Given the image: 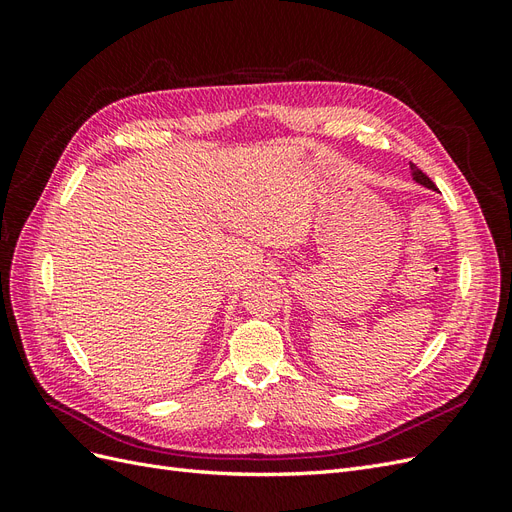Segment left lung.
<instances>
[{
    "instance_id": "1",
    "label": "left lung",
    "mask_w": 512,
    "mask_h": 512,
    "mask_svg": "<svg viewBox=\"0 0 512 512\" xmlns=\"http://www.w3.org/2000/svg\"><path fill=\"white\" fill-rule=\"evenodd\" d=\"M410 170H412V179H414L416 183L425 185V188H429V190H436V185H433V181L423 173L421 168H416V164H412V162H410Z\"/></svg>"
}]
</instances>
